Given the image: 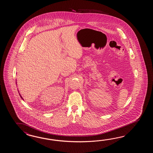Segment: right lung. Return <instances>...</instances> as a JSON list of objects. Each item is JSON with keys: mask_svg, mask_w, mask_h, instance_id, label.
Here are the masks:
<instances>
[{"mask_svg": "<svg viewBox=\"0 0 153 153\" xmlns=\"http://www.w3.org/2000/svg\"><path fill=\"white\" fill-rule=\"evenodd\" d=\"M20 94V95L21 98H22V99H23V98H22V97H21V95H20V94ZM23 100H24V99H23Z\"/></svg>", "mask_w": 153, "mask_h": 153, "instance_id": "add662e5", "label": "right lung"}]
</instances>
